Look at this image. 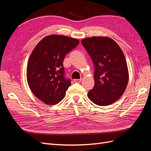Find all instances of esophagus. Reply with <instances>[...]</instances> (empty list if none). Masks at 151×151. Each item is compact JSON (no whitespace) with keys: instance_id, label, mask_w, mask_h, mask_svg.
Instances as JSON below:
<instances>
[{"instance_id":"esophagus-1","label":"esophagus","mask_w":151,"mask_h":151,"mask_svg":"<svg viewBox=\"0 0 151 151\" xmlns=\"http://www.w3.org/2000/svg\"><path fill=\"white\" fill-rule=\"evenodd\" d=\"M81 79H74V83H80L81 82Z\"/></svg>"}]
</instances>
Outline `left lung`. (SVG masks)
Wrapping results in <instances>:
<instances>
[{
	"label": "left lung",
	"mask_w": 151,
	"mask_h": 151,
	"mask_svg": "<svg viewBox=\"0 0 151 151\" xmlns=\"http://www.w3.org/2000/svg\"><path fill=\"white\" fill-rule=\"evenodd\" d=\"M94 67V86L88 96L99 106L115 103L124 93L129 82L125 55L115 41L107 36L82 40Z\"/></svg>",
	"instance_id": "8db88e82"
}]
</instances>
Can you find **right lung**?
<instances>
[{
    "mask_svg": "<svg viewBox=\"0 0 151 151\" xmlns=\"http://www.w3.org/2000/svg\"><path fill=\"white\" fill-rule=\"evenodd\" d=\"M79 41L68 36L52 35L36 45L27 65V81L32 93L44 103L56 104L65 97L71 85L65 79L63 62Z\"/></svg>",
    "mask_w": 151,
    "mask_h": 151,
    "instance_id": "add662e5",
    "label": "right lung"
}]
</instances>
